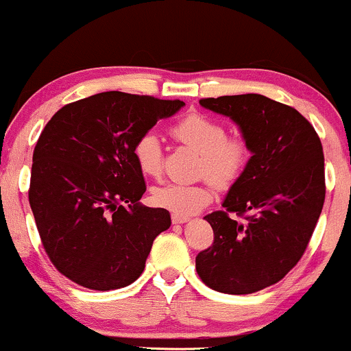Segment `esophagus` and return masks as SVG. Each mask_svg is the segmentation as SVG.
Instances as JSON below:
<instances>
[{
  "mask_svg": "<svg viewBox=\"0 0 351 351\" xmlns=\"http://www.w3.org/2000/svg\"><path fill=\"white\" fill-rule=\"evenodd\" d=\"M171 221H173V224H184V223H188L189 217L180 216V215H173L171 216Z\"/></svg>",
  "mask_w": 351,
  "mask_h": 351,
  "instance_id": "obj_1",
  "label": "esophagus"
}]
</instances>
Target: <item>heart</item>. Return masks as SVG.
Returning a JSON list of instances; mask_svg holds the SVG:
<instances>
[{"instance_id":"1","label":"heart","mask_w":351,"mask_h":351,"mask_svg":"<svg viewBox=\"0 0 351 351\" xmlns=\"http://www.w3.org/2000/svg\"><path fill=\"white\" fill-rule=\"evenodd\" d=\"M171 135L201 156L198 175L219 186H228L243 175L249 160V145L241 136H226V128L203 114H191L171 127ZM135 162L145 176L162 175V145L155 134L140 136L134 147ZM213 199L208 181L198 184H163L153 189L152 201L175 215L198 213Z\"/></svg>"}]
</instances>
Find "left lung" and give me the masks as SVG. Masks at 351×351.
I'll return each instance as SVG.
<instances>
[{
  "mask_svg": "<svg viewBox=\"0 0 351 351\" xmlns=\"http://www.w3.org/2000/svg\"><path fill=\"white\" fill-rule=\"evenodd\" d=\"M229 117L251 158L229 188L223 208L204 216L215 243L196 257V271L217 292L252 293L279 282L305 252L325 201L324 150L295 108L261 94L201 99ZM228 212L249 217L243 223Z\"/></svg>",
  "mask_w": 351,
  "mask_h": 351,
  "instance_id": "1",
  "label": "left lung"
}]
</instances>
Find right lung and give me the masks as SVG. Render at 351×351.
<instances>
[{"label":"right lung","mask_w":351,"mask_h":351,"mask_svg":"<svg viewBox=\"0 0 351 351\" xmlns=\"http://www.w3.org/2000/svg\"><path fill=\"white\" fill-rule=\"evenodd\" d=\"M184 102L102 92L64 106L33 153L29 204L47 256L60 274L92 291L130 285L143 272L170 213L140 203V136Z\"/></svg>","instance_id":"add662e5"}]
</instances>
